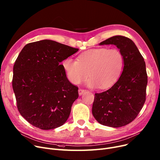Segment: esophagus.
<instances>
[{
	"label": "esophagus",
	"mask_w": 160,
	"mask_h": 160,
	"mask_svg": "<svg viewBox=\"0 0 160 160\" xmlns=\"http://www.w3.org/2000/svg\"><path fill=\"white\" fill-rule=\"evenodd\" d=\"M86 92L85 89H78V93H79V95H82L83 93H84V92Z\"/></svg>",
	"instance_id": "obj_1"
}]
</instances>
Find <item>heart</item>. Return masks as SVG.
Instances as JSON below:
<instances>
[{
    "label": "heart",
    "mask_w": 160,
    "mask_h": 160,
    "mask_svg": "<svg viewBox=\"0 0 160 160\" xmlns=\"http://www.w3.org/2000/svg\"><path fill=\"white\" fill-rule=\"evenodd\" d=\"M123 63V56L118 50L99 48L82 53L78 61L67 58L62 66L72 84H78L89 76L86 82L89 88L104 89L112 86L118 79Z\"/></svg>",
    "instance_id": "b5f03b06"
}]
</instances>
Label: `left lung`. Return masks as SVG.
<instances>
[{
  "label": "left lung",
  "mask_w": 160,
  "mask_h": 160,
  "mask_svg": "<svg viewBox=\"0 0 160 160\" xmlns=\"http://www.w3.org/2000/svg\"><path fill=\"white\" fill-rule=\"evenodd\" d=\"M109 44L115 45L122 53L123 71L113 86L95 94L92 114L103 126L120 128L135 120L142 109L146 100L148 77L144 58L131 39L118 35L99 44Z\"/></svg>",
  "instance_id": "1"
}]
</instances>
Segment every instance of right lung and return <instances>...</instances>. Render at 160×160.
<instances>
[{
	"label": "right lung",
	"mask_w": 160,
	"mask_h": 160,
	"mask_svg": "<svg viewBox=\"0 0 160 160\" xmlns=\"http://www.w3.org/2000/svg\"><path fill=\"white\" fill-rule=\"evenodd\" d=\"M78 51L51 40L27 44L13 68L12 87L19 113L34 127L48 130L63 125L78 97L61 62Z\"/></svg>",
	"instance_id": "right-lung-1"
}]
</instances>
